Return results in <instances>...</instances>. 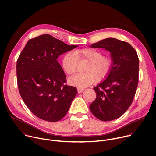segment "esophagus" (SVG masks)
<instances>
[{
	"mask_svg": "<svg viewBox=\"0 0 156 156\" xmlns=\"http://www.w3.org/2000/svg\"><path fill=\"white\" fill-rule=\"evenodd\" d=\"M77 90H78V93H82L84 90V88H83V87H77Z\"/></svg>",
	"mask_w": 156,
	"mask_h": 156,
	"instance_id": "34e87169",
	"label": "esophagus"
}]
</instances>
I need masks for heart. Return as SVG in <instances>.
Wrapping results in <instances>:
<instances>
[{"label":"heart","instance_id":"1","mask_svg":"<svg viewBox=\"0 0 156 156\" xmlns=\"http://www.w3.org/2000/svg\"><path fill=\"white\" fill-rule=\"evenodd\" d=\"M86 60L83 71L69 80L70 84L83 87L104 79L109 73L112 60L108 55H102L101 51L94 48H84L66 53L62 58V65L65 72L72 75L77 71L78 61Z\"/></svg>","mask_w":156,"mask_h":156}]
</instances>
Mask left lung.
I'll return each mask as SVG.
<instances>
[{
    "mask_svg": "<svg viewBox=\"0 0 156 156\" xmlns=\"http://www.w3.org/2000/svg\"><path fill=\"white\" fill-rule=\"evenodd\" d=\"M90 48L109 51L112 65L106 79L94 87L96 98L90 108L99 120H113L126 112L134 99L139 76L137 52L129 43L112 37L94 43Z\"/></svg>",
    "mask_w": 156,
    "mask_h": 156,
    "instance_id": "obj_1",
    "label": "left lung"
}]
</instances>
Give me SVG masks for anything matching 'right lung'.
<instances>
[{"label":"right lung","mask_w":156,"mask_h":156,"mask_svg":"<svg viewBox=\"0 0 156 156\" xmlns=\"http://www.w3.org/2000/svg\"><path fill=\"white\" fill-rule=\"evenodd\" d=\"M76 47L43 34L30 39L21 52L16 62L18 90L38 118L57 122L68 112L78 92L75 87L64 84L66 75L57 58Z\"/></svg>","instance_id":"1"}]
</instances>
